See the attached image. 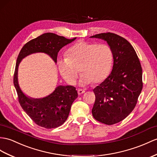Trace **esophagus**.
<instances>
[{
  "instance_id": "1",
  "label": "esophagus",
  "mask_w": 157,
  "mask_h": 157,
  "mask_svg": "<svg viewBox=\"0 0 157 157\" xmlns=\"http://www.w3.org/2000/svg\"><path fill=\"white\" fill-rule=\"evenodd\" d=\"M85 90H82V89H78V94H79V95H81V94H83L84 93H85Z\"/></svg>"
}]
</instances>
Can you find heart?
<instances>
[{"mask_svg": "<svg viewBox=\"0 0 157 157\" xmlns=\"http://www.w3.org/2000/svg\"><path fill=\"white\" fill-rule=\"evenodd\" d=\"M113 52L106 44L81 40L68 50L67 56L58 62L60 73L68 84L74 85L78 78V68L82 72V85L101 82L112 70Z\"/></svg>", "mask_w": 157, "mask_h": 157, "instance_id": "b5f03b06", "label": "heart"}]
</instances>
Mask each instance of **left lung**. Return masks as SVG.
I'll use <instances>...</instances> for the list:
<instances>
[{
    "instance_id": "1",
    "label": "left lung",
    "mask_w": 157,
    "mask_h": 157,
    "mask_svg": "<svg viewBox=\"0 0 157 157\" xmlns=\"http://www.w3.org/2000/svg\"><path fill=\"white\" fill-rule=\"evenodd\" d=\"M91 38L107 42L113 52L111 73L93 92V117L111 125L123 121L135 109L143 89L142 67L135 49L124 38L113 33L97 34Z\"/></svg>"
}]
</instances>
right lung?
I'll return each instance as SVG.
<instances>
[{
	"label": "right lung",
	"instance_id": "1",
	"mask_svg": "<svg viewBox=\"0 0 157 157\" xmlns=\"http://www.w3.org/2000/svg\"><path fill=\"white\" fill-rule=\"evenodd\" d=\"M75 39L76 38L68 39L51 33H44L26 43L17 57L13 82L18 102L29 117L41 127L54 128L62 125L67 119L72 102L78 97L77 91L72 86H59L48 97L38 99L29 98L18 86V64L25 56L35 52L47 53L56 63L60 50Z\"/></svg>",
	"mask_w": 157,
	"mask_h": 157
}]
</instances>
